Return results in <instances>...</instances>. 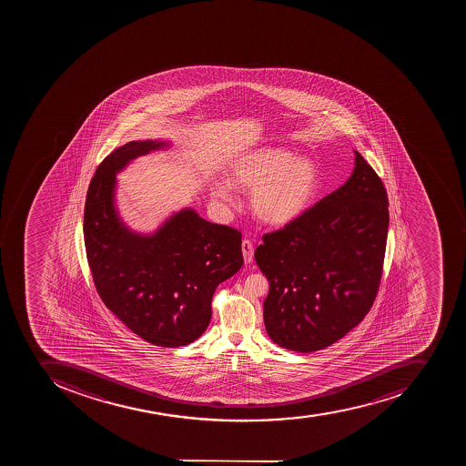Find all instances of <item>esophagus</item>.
Here are the masks:
<instances>
[{
    "label": "esophagus",
    "mask_w": 466,
    "mask_h": 466,
    "mask_svg": "<svg viewBox=\"0 0 466 466\" xmlns=\"http://www.w3.org/2000/svg\"><path fill=\"white\" fill-rule=\"evenodd\" d=\"M242 253L245 264H252L253 260V245L250 240H243L242 242Z\"/></svg>",
    "instance_id": "1"
}]
</instances>
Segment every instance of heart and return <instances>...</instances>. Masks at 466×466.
Here are the masks:
<instances>
[{"instance_id": "heart-1", "label": "heart", "mask_w": 466, "mask_h": 466, "mask_svg": "<svg viewBox=\"0 0 466 466\" xmlns=\"http://www.w3.org/2000/svg\"><path fill=\"white\" fill-rule=\"evenodd\" d=\"M228 182L214 180L211 195L231 204L233 189L250 192V208L258 220L284 228L312 206L320 187L318 163L309 156H293L284 148L259 147L231 163Z\"/></svg>"}]
</instances>
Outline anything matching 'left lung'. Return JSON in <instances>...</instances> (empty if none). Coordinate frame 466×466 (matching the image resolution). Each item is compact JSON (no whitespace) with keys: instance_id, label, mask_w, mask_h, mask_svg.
Returning <instances> with one entry per match:
<instances>
[{"instance_id":"left-lung-1","label":"left lung","mask_w":466,"mask_h":466,"mask_svg":"<svg viewBox=\"0 0 466 466\" xmlns=\"http://www.w3.org/2000/svg\"><path fill=\"white\" fill-rule=\"evenodd\" d=\"M351 177L299 220L265 235L255 260L269 281L268 335L282 349H327L370 310L388 238V194L354 151Z\"/></svg>"}]
</instances>
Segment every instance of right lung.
Segmentation results:
<instances>
[{
	"label": "right lung",
	"instance_id": "add662e5",
	"mask_svg": "<svg viewBox=\"0 0 466 466\" xmlns=\"http://www.w3.org/2000/svg\"><path fill=\"white\" fill-rule=\"evenodd\" d=\"M170 141H129L96 170L85 207V245L103 303L134 334L157 347H184L211 320V299L242 268V235L204 220L191 207L153 233L127 226L116 206V175Z\"/></svg>",
	"mask_w": 466,
	"mask_h": 466
}]
</instances>
